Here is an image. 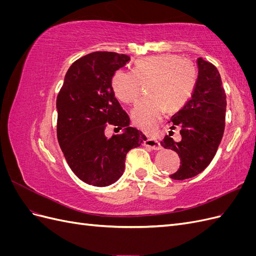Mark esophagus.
Listing matches in <instances>:
<instances>
[{"instance_id":"1","label":"esophagus","mask_w":256,"mask_h":256,"mask_svg":"<svg viewBox=\"0 0 256 256\" xmlns=\"http://www.w3.org/2000/svg\"><path fill=\"white\" fill-rule=\"evenodd\" d=\"M144 146L148 147V148H152L154 150H161V145L158 141L156 140H152V138H146V140L144 141Z\"/></svg>"}]
</instances>
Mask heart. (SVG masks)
Listing matches in <instances>:
<instances>
[{"instance_id": "heart-1", "label": "heart", "mask_w": 256, "mask_h": 256, "mask_svg": "<svg viewBox=\"0 0 256 256\" xmlns=\"http://www.w3.org/2000/svg\"><path fill=\"white\" fill-rule=\"evenodd\" d=\"M198 81L194 64L176 54H159L138 60L134 70L118 69L112 76L115 97L126 104H134L148 82L150 96L132 111V120L146 134L156 131L166 108L180 109L193 94Z\"/></svg>"}]
</instances>
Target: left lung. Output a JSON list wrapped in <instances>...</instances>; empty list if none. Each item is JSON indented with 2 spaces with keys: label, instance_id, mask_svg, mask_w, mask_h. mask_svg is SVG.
I'll list each match as a JSON object with an SVG mask.
<instances>
[{
  "label": "left lung",
  "instance_id": "left-lung-1",
  "mask_svg": "<svg viewBox=\"0 0 256 256\" xmlns=\"http://www.w3.org/2000/svg\"><path fill=\"white\" fill-rule=\"evenodd\" d=\"M198 81L191 98L168 122L171 129L180 128V141H174L168 134L160 143L180 158V168L171 175L176 180L204 171L214 157L226 127V95L218 69L202 58H198Z\"/></svg>",
  "mask_w": 256,
  "mask_h": 256
}]
</instances>
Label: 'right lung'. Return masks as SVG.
<instances>
[{
	"mask_svg": "<svg viewBox=\"0 0 256 256\" xmlns=\"http://www.w3.org/2000/svg\"><path fill=\"white\" fill-rule=\"evenodd\" d=\"M129 60L126 54L108 51L82 56L69 67L56 98L60 150L72 171L95 187L120 180L127 152L146 140L141 131L129 127V116L111 88L114 72ZM108 123L124 128V132L106 138Z\"/></svg>",
	"mask_w": 256,
	"mask_h": 256,
	"instance_id": "obj_1",
	"label": "right lung"
}]
</instances>
